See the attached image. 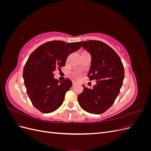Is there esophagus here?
<instances>
[{"instance_id": "1", "label": "esophagus", "mask_w": 151, "mask_h": 151, "mask_svg": "<svg viewBox=\"0 0 151 151\" xmlns=\"http://www.w3.org/2000/svg\"><path fill=\"white\" fill-rule=\"evenodd\" d=\"M73 86H76L77 85V83H76V82H73Z\"/></svg>"}]
</instances>
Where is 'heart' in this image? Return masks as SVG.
<instances>
[{"instance_id":"1","label":"heart","mask_w":151,"mask_h":151,"mask_svg":"<svg viewBox=\"0 0 151 151\" xmlns=\"http://www.w3.org/2000/svg\"><path fill=\"white\" fill-rule=\"evenodd\" d=\"M76 77H77V78H79V77H81V75L79 74H78V73H76V74H75Z\"/></svg>"}]
</instances>
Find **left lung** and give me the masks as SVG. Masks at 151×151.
I'll return each mask as SVG.
<instances>
[{
    "mask_svg": "<svg viewBox=\"0 0 151 151\" xmlns=\"http://www.w3.org/2000/svg\"><path fill=\"white\" fill-rule=\"evenodd\" d=\"M81 44L91 55L88 77L91 81H96V84L92 89L83 85L84 90L77 100L84 111L101 114L112 106L119 94L124 79V67L118 54L106 43L89 40Z\"/></svg>",
    "mask_w": 151,
    "mask_h": 151,
    "instance_id": "obj_1",
    "label": "left lung"
}]
</instances>
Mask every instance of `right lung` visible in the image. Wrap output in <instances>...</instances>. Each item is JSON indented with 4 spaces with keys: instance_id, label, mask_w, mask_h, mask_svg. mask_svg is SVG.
I'll list each match as a JSON object with an SVG mask.
<instances>
[{
    "instance_id": "obj_1",
    "label": "right lung",
    "mask_w": 151,
    "mask_h": 151,
    "mask_svg": "<svg viewBox=\"0 0 151 151\" xmlns=\"http://www.w3.org/2000/svg\"><path fill=\"white\" fill-rule=\"evenodd\" d=\"M81 47V42L50 41L30 55L24 67L23 79L32 104L41 112L52 113L62 104L72 83L69 79L62 82L54 79L53 72L65 66L68 56Z\"/></svg>"
}]
</instances>
